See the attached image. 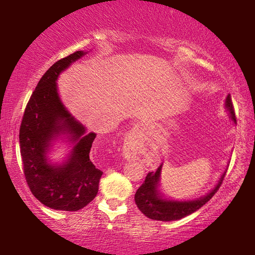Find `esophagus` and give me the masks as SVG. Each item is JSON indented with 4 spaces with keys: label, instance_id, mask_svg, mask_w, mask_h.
Masks as SVG:
<instances>
[{
    "label": "esophagus",
    "instance_id": "esophagus-1",
    "mask_svg": "<svg viewBox=\"0 0 255 255\" xmlns=\"http://www.w3.org/2000/svg\"><path fill=\"white\" fill-rule=\"evenodd\" d=\"M123 155H124L125 158H127L128 160L134 158L135 152H134L133 147H132V145L128 144V142H127V144L124 145V147H123Z\"/></svg>",
    "mask_w": 255,
    "mask_h": 255
}]
</instances>
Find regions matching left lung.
I'll list each match as a JSON object with an SVG mask.
<instances>
[{"label":"left lung","mask_w":255,"mask_h":255,"mask_svg":"<svg viewBox=\"0 0 255 255\" xmlns=\"http://www.w3.org/2000/svg\"><path fill=\"white\" fill-rule=\"evenodd\" d=\"M225 110L228 111L229 117L231 118L233 123L237 124L236 115L233 110L231 96L228 95L225 99L224 103ZM161 163L155 172H151L147 174L144 183L139 187L137 193L134 195V201L137 207L139 208L142 214L146 217L154 219V221H162V222H170L177 221V219L184 218L186 216H189L193 212L197 211L198 209L203 207L208 201L211 200V197L216 194V191L221 187L222 181L224 179L225 173L228 168L222 173L219 177L218 182L216 186L209 191L208 194L203 196L194 198V200H174V198L167 197L162 193V189L160 188V181H161Z\"/></svg>","instance_id":"left-lung-1"}]
</instances>
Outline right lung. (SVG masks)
Wrapping results in <instances>:
<instances>
[{
	"mask_svg": "<svg viewBox=\"0 0 255 255\" xmlns=\"http://www.w3.org/2000/svg\"><path fill=\"white\" fill-rule=\"evenodd\" d=\"M88 51H76L47 69L25 108L19 128L24 175L31 193L54 210L78 211L99 191L103 172L89 158L96 133L89 132L62 103L58 79ZM57 141L67 143L68 155L53 162L49 153Z\"/></svg>",
	"mask_w": 255,
	"mask_h": 255,
	"instance_id": "1",
	"label": "right lung"
}]
</instances>
